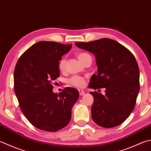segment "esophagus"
I'll return each mask as SVG.
<instances>
[{
  "label": "esophagus",
  "instance_id": "obj_1",
  "mask_svg": "<svg viewBox=\"0 0 151 151\" xmlns=\"http://www.w3.org/2000/svg\"><path fill=\"white\" fill-rule=\"evenodd\" d=\"M78 91H79L80 96H83V95H84L85 92H84V91L83 90H78Z\"/></svg>",
  "mask_w": 151,
  "mask_h": 151
}]
</instances>
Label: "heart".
<instances>
[{
    "instance_id": "1",
    "label": "heart",
    "mask_w": 151,
    "mask_h": 151,
    "mask_svg": "<svg viewBox=\"0 0 151 151\" xmlns=\"http://www.w3.org/2000/svg\"><path fill=\"white\" fill-rule=\"evenodd\" d=\"M88 55V54H86V53H84V52L79 53V54L76 55L78 59L81 62ZM65 65H66L65 59L64 58H61L60 61H59V62H58L59 70H60V71H63V70H65ZM69 82L70 84H71L72 86H74L78 87V88H82L85 85L84 78L81 77V76H72V77L69 80Z\"/></svg>"
}]
</instances>
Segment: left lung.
Wrapping results in <instances>:
<instances>
[{"mask_svg":"<svg viewBox=\"0 0 151 151\" xmlns=\"http://www.w3.org/2000/svg\"><path fill=\"white\" fill-rule=\"evenodd\" d=\"M78 48L95 55L97 75L88 87L105 88V94L91 91L94 98L91 116L97 125L113 128L122 124L135 107L139 91V69L135 57L126 47L110 38L76 42Z\"/></svg>","mask_w":151,"mask_h":151,"instance_id":"left-lung-1","label":"left lung"}]
</instances>
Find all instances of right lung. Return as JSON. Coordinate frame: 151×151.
<instances>
[{
	"instance_id": "1",
	"label": "right lung",
	"mask_w": 151,
	"mask_h": 151,
	"mask_svg": "<svg viewBox=\"0 0 151 151\" xmlns=\"http://www.w3.org/2000/svg\"><path fill=\"white\" fill-rule=\"evenodd\" d=\"M72 44L40 41L28 48L17 61L14 73V91L22 113L36 128L56 132L65 127L78 91L67 87L53 92L52 82L60 76L58 62Z\"/></svg>"
}]
</instances>
